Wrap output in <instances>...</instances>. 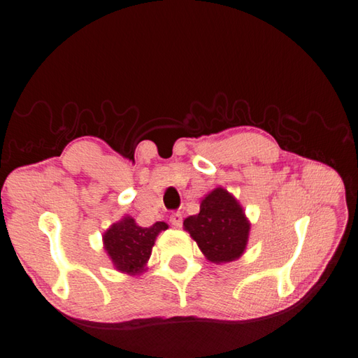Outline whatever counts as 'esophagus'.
Segmentation results:
<instances>
[{"mask_svg":"<svg viewBox=\"0 0 358 358\" xmlns=\"http://www.w3.org/2000/svg\"><path fill=\"white\" fill-rule=\"evenodd\" d=\"M170 222L174 227H180L182 226V213L180 212H174L170 217Z\"/></svg>","mask_w":358,"mask_h":358,"instance_id":"esophagus-1","label":"esophagus"}]
</instances>
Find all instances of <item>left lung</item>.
<instances>
[{"label":"left lung","mask_w":358,"mask_h":358,"mask_svg":"<svg viewBox=\"0 0 358 358\" xmlns=\"http://www.w3.org/2000/svg\"><path fill=\"white\" fill-rule=\"evenodd\" d=\"M184 229L207 260L227 263L245 252L251 222L234 194L218 187L201 201L198 215L184 220Z\"/></svg>","instance_id":"1"}]
</instances>
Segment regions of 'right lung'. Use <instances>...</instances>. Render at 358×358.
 <instances>
[{"label":"right lung","mask_w":358,"mask_h":358,"mask_svg":"<svg viewBox=\"0 0 358 358\" xmlns=\"http://www.w3.org/2000/svg\"><path fill=\"white\" fill-rule=\"evenodd\" d=\"M166 229L168 224L164 221L154 222L150 227H141L136 220L126 215L104 232V249L120 273L141 274L151 257L157 235Z\"/></svg>","instance_id":"right-lung-1"}]
</instances>
